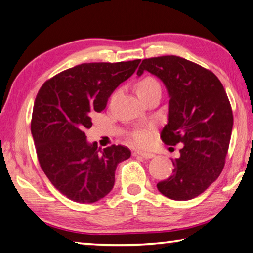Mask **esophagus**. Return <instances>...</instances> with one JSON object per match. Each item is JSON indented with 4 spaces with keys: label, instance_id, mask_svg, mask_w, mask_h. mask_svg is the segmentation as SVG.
Instances as JSON below:
<instances>
[{
    "label": "esophagus",
    "instance_id": "34e87169",
    "mask_svg": "<svg viewBox=\"0 0 253 253\" xmlns=\"http://www.w3.org/2000/svg\"><path fill=\"white\" fill-rule=\"evenodd\" d=\"M134 155H138V156H142L144 159H152L154 156L153 153H150V152H145V151H137V152H134Z\"/></svg>",
    "mask_w": 253,
    "mask_h": 253
}]
</instances>
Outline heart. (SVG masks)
<instances>
[{"instance_id":"obj_1","label":"heart","mask_w":253,"mask_h":253,"mask_svg":"<svg viewBox=\"0 0 253 253\" xmlns=\"http://www.w3.org/2000/svg\"><path fill=\"white\" fill-rule=\"evenodd\" d=\"M156 89H160V83L153 76H144V78L138 80V82L136 83V93H137L139 98H143L148 92ZM130 137L136 145H145L148 139H150V134L145 129H138L134 130Z\"/></svg>"}]
</instances>
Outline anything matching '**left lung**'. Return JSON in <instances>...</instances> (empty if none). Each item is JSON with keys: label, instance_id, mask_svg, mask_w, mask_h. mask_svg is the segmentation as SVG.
I'll use <instances>...</instances> for the list:
<instances>
[{"label": "left lung", "instance_id": "8db88e82", "mask_svg": "<svg viewBox=\"0 0 253 253\" xmlns=\"http://www.w3.org/2000/svg\"><path fill=\"white\" fill-rule=\"evenodd\" d=\"M144 71L160 78L169 92V117L161 131L167 145L182 143L172 160V175L156 187L166 197L189 200L203 194L219 177L230 145L233 112L213 72L179 56L143 59Z\"/></svg>", "mask_w": 253, "mask_h": 253}]
</instances>
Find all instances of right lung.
Masks as SVG:
<instances>
[{"instance_id":"obj_1","label":"right lung","mask_w":253,"mask_h":253,"mask_svg":"<svg viewBox=\"0 0 253 253\" xmlns=\"http://www.w3.org/2000/svg\"><path fill=\"white\" fill-rule=\"evenodd\" d=\"M139 62L83 63L47 80L36 97L31 134L39 164L56 189L73 202L90 204L107 196L118 163L130 156L123 145L101 151L95 142H86L84 130Z\"/></svg>"}]
</instances>
